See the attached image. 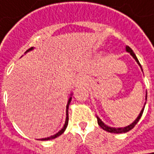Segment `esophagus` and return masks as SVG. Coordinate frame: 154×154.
<instances>
[{"label": "esophagus", "mask_w": 154, "mask_h": 154, "mask_svg": "<svg viewBox=\"0 0 154 154\" xmlns=\"http://www.w3.org/2000/svg\"><path fill=\"white\" fill-rule=\"evenodd\" d=\"M78 81H79V82H81V83H83V82H84V77H78Z\"/></svg>", "instance_id": "esophagus-1"}]
</instances>
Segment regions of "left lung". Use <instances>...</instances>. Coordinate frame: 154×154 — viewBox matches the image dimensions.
Returning a JSON list of instances; mask_svg holds the SVG:
<instances>
[{"mask_svg": "<svg viewBox=\"0 0 154 154\" xmlns=\"http://www.w3.org/2000/svg\"><path fill=\"white\" fill-rule=\"evenodd\" d=\"M125 50H126V52H128V53H130L131 54V56L133 57V58L135 59V61L137 62V63L139 64L140 66V68H141V65H140V62H139V60L137 58V57H136V55L134 54V52L132 51L131 48L129 47V46H126L125 47ZM142 69V68H141ZM143 71V70H142ZM146 99H147V93L146 94ZM145 105H146V103L144 104V107L142 108V110H141V112L139 114V116L137 117V119L133 121V122L131 123V125H127V126H125V127H119V128H116V127H111V126H109V125H105L97 116V124L99 125V126L104 130V131H109V132H112V133H123V132H127V131H131V129L136 125V124L139 122V120L140 119V118H141V116H142V114H143V112H144V108H145Z\"/></svg>", "mask_w": 154, "mask_h": 154, "instance_id": "obj_1", "label": "left lung"}]
</instances>
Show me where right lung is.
Masks as SVG:
<instances>
[{
    "label": "right lung",
    "instance_id": "right-lung-1",
    "mask_svg": "<svg viewBox=\"0 0 154 154\" xmlns=\"http://www.w3.org/2000/svg\"><path fill=\"white\" fill-rule=\"evenodd\" d=\"M34 50V47H31L30 49H29V50H27L26 52H25V54L27 53V52H29V51H30V50ZM72 94H70V97H69L68 99V103H67V105H66V119H65V123H64V125L63 126V128L60 130V131L57 132V133H56V134H54V135H52V136H50V137H48V138H44V139H41V140H53V139H56V138H57L58 136H60L61 134H63L64 131H65V129L67 128V125H68V122H69V116H68V109H69V103H70V101H71V98H72Z\"/></svg>",
    "mask_w": 154,
    "mask_h": 154
}]
</instances>
